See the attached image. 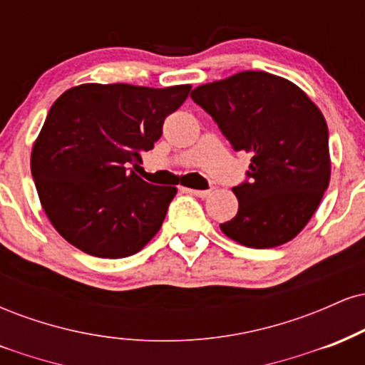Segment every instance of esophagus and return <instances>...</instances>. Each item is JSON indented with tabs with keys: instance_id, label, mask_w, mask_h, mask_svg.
I'll list each match as a JSON object with an SVG mask.
<instances>
[{
	"instance_id": "1",
	"label": "esophagus",
	"mask_w": 365,
	"mask_h": 365,
	"mask_svg": "<svg viewBox=\"0 0 365 365\" xmlns=\"http://www.w3.org/2000/svg\"><path fill=\"white\" fill-rule=\"evenodd\" d=\"M190 194H194L195 197H200V199H206V197L211 195V190H188Z\"/></svg>"
}]
</instances>
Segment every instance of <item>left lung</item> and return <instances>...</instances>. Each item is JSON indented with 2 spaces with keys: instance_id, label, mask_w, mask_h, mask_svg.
I'll list each match as a JSON object with an SVG mask.
<instances>
[{
  "instance_id": "8db88e82",
  "label": "left lung",
  "mask_w": 365,
  "mask_h": 365,
  "mask_svg": "<svg viewBox=\"0 0 365 365\" xmlns=\"http://www.w3.org/2000/svg\"><path fill=\"white\" fill-rule=\"evenodd\" d=\"M190 98L233 149L252 154L249 180L233 187L237 216L221 232L252 249L290 242L329 185L328 125L319 108L293 82L252 70L195 87Z\"/></svg>"
}]
</instances>
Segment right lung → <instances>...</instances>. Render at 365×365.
<instances>
[{
	"label": "right lung",
	"instance_id": "right-lung-1",
	"mask_svg": "<svg viewBox=\"0 0 365 365\" xmlns=\"http://www.w3.org/2000/svg\"><path fill=\"white\" fill-rule=\"evenodd\" d=\"M190 89L82 83L54 101L31 170L46 216L66 242L121 259L156 235L177 188L144 182L130 166L139 168Z\"/></svg>",
	"mask_w": 365,
	"mask_h": 365
}]
</instances>
